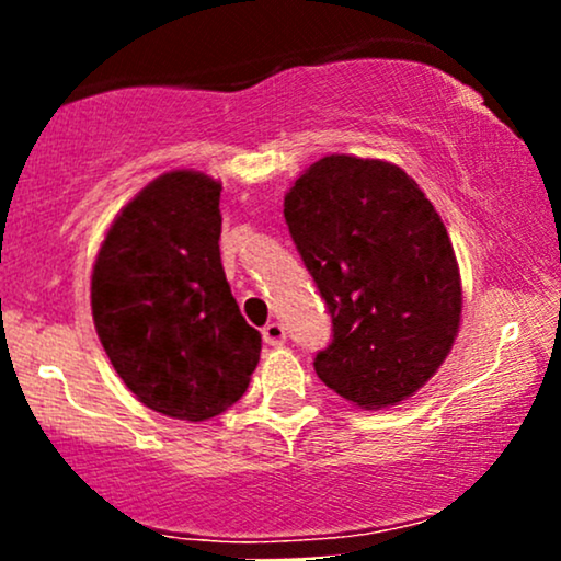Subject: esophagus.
Instances as JSON below:
<instances>
[{"label":"esophagus","instance_id":"1","mask_svg":"<svg viewBox=\"0 0 561 561\" xmlns=\"http://www.w3.org/2000/svg\"><path fill=\"white\" fill-rule=\"evenodd\" d=\"M263 340H266L268 345H285L287 340L285 327H282L279 321H268V324L263 327Z\"/></svg>","mask_w":561,"mask_h":561}]
</instances>
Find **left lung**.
Here are the masks:
<instances>
[{
	"label": "left lung",
	"instance_id": "1",
	"mask_svg": "<svg viewBox=\"0 0 561 561\" xmlns=\"http://www.w3.org/2000/svg\"><path fill=\"white\" fill-rule=\"evenodd\" d=\"M285 221L332 317L321 382L362 409L414 396L461 317L454 248L420 184L385 160L321 158L287 192Z\"/></svg>",
	"mask_w": 561,
	"mask_h": 561
}]
</instances>
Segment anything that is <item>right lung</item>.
<instances>
[{"instance_id": "obj_1", "label": "right lung", "mask_w": 561, "mask_h": 561, "mask_svg": "<svg viewBox=\"0 0 561 561\" xmlns=\"http://www.w3.org/2000/svg\"><path fill=\"white\" fill-rule=\"evenodd\" d=\"M221 184L158 176L121 210L96 253L92 317L126 388L165 416L203 422L248 390L261 332L221 266Z\"/></svg>"}]
</instances>
